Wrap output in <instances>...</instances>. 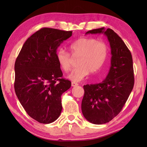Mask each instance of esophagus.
<instances>
[{
  "instance_id": "obj_1",
  "label": "esophagus",
  "mask_w": 147,
  "mask_h": 147,
  "mask_svg": "<svg viewBox=\"0 0 147 147\" xmlns=\"http://www.w3.org/2000/svg\"><path fill=\"white\" fill-rule=\"evenodd\" d=\"M78 85H79L78 83H75V82H72V83H71V85H72V86H78Z\"/></svg>"
}]
</instances>
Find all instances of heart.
Segmentation results:
<instances>
[{
	"instance_id": "heart-1",
	"label": "heart",
	"mask_w": 147,
	"mask_h": 147,
	"mask_svg": "<svg viewBox=\"0 0 147 147\" xmlns=\"http://www.w3.org/2000/svg\"><path fill=\"white\" fill-rule=\"evenodd\" d=\"M72 56L63 49L56 52V58L62 70L69 72L71 69L73 57L78 58V67L69 74L67 78L74 82L83 80L90 73L97 72L104 65L108 57L109 46L104 42L93 38H82L70 45Z\"/></svg>"
}]
</instances>
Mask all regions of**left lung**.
I'll return each mask as SVG.
<instances>
[{
	"mask_svg": "<svg viewBox=\"0 0 147 147\" xmlns=\"http://www.w3.org/2000/svg\"><path fill=\"white\" fill-rule=\"evenodd\" d=\"M104 33L111 49V66L102 82L83 86L82 102L84 117L90 123H109L121 111L133 88L135 78L131 52L113 30L104 28L90 30L86 34Z\"/></svg>",
	"mask_w": 147,
	"mask_h": 147,
	"instance_id": "left-lung-1",
	"label": "left lung"
}]
</instances>
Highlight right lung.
I'll use <instances>...</instances> for the list:
<instances>
[{
  "instance_id": "obj_1",
  "label": "right lung",
  "mask_w": 147,
  "mask_h": 147,
  "mask_svg": "<svg viewBox=\"0 0 147 147\" xmlns=\"http://www.w3.org/2000/svg\"><path fill=\"white\" fill-rule=\"evenodd\" d=\"M72 32L42 28L26 40L16 60V94L27 114L40 123H51L59 117L61 95L71 86L62 78L56 52Z\"/></svg>"
}]
</instances>
